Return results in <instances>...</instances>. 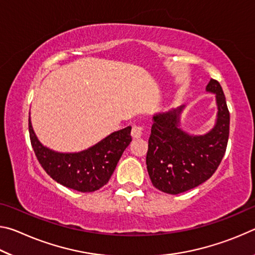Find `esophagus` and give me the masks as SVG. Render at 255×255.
I'll return each mask as SVG.
<instances>
[{
  "label": "esophagus",
  "instance_id": "esophagus-1",
  "mask_svg": "<svg viewBox=\"0 0 255 255\" xmlns=\"http://www.w3.org/2000/svg\"><path fill=\"white\" fill-rule=\"evenodd\" d=\"M143 130L144 129L139 126H133L131 129V137L132 139H138L143 136Z\"/></svg>",
  "mask_w": 255,
  "mask_h": 255
}]
</instances>
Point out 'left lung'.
Here are the masks:
<instances>
[{"instance_id":"8db88e82","label":"left lung","mask_w":255,"mask_h":255,"mask_svg":"<svg viewBox=\"0 0 255 255\" xmlns=\"http://www.w3.org/2000/svg\"><path fill=\"white\" fill-rule=\"evenodd\" d=\"M206 92L215 94L217 112L213 128L202 135L181 126L184 106L153 116L146 165L150 181L159 191L178 195L196 188L208 180L222 162L230 135V112L217 81L211 79Z\"/></svg>"}]
</instances>
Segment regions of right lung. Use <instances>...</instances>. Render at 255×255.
Masks as SVG:
<instances>
[{"instance_id":"add662e5","label":"right lung","mask_w":255,"mask_h":255,"mask_svg":"<svg viewBox=\"0 0 255 255\" xmlns=\"http://www.w3.org/2000/svg\"><path fill=\"white\" fill-rule=\"evenodd\" d=\"M131 127L111 132L91 147L62 153L47 147L34 132L29 114L32 148L47 174L56 182L80 192H92L108 183L125 149L131 141Z\"/></svg>"}]
</instances>
